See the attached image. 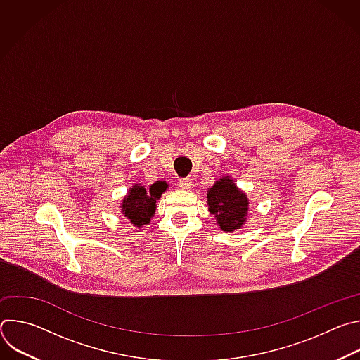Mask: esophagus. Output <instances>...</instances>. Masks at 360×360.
Wrapping results in <instances>:
<instances>
[{
  "mask_svg": "<svg viewBox=\"0 0 360 360\" xmlns=\"http://www.w3.org/2000/svg\"><path fill=\"white\" fill-rule=\"evenodd\" d=\"M178 185H179V188H182V189H185V191H191V189H192V186H193V181H192L191 178L179 179Z\"/></svg>",
  "mask_w": 360,
  "mask_h": 360,
  "instance_id": "34e87169",
  "label": "esophagus"
}]
</instances>
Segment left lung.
Returning a JSON list of instances; mask_svg holds the SVG:
<instances>
[{
  "instance_id": "8db88e82",
  "label": "left lung",
  "mask_w": 360,
  "mask_h": 360,
  "mask_svg": "<svg viewBox=\"0 0 360 360\" xmlns=\"http://www.w3.org/2000/svg\"><path fill=\"white\" fill-rule=\"evenodd\" d=\"M207 205L224 232H235L248 221L249 198L231 176H222L208 188Z\"/></svg>"
}]
</instances>
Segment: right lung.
I'll return each mask as SVG.
<instances>
[{
	"mask_svg": "<svg viewBox=\"0 0 360 360\" xmlns=\"http://www.w3.org/2000/svg\"><path fill=\"white\" fill-rule=\"evenodd\" d=\"M167 182H155L146 189L141 184L132 185L121 200V214L136 228L148 225L157 211V200L167 191Z\"/></svg>",
	"mask_w": 360,
	"mask_h": 360,
	"instance_id": "right-lung-1",
	"label": "right lung"
}]
</instances>
